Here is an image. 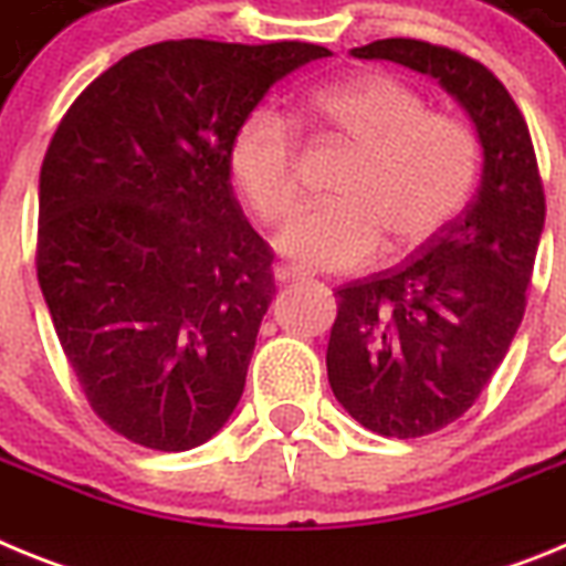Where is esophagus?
Instances as JSON below:
<instances>
[{
    "label": "esophagus",
    "instance_id": "34e87169",
    "mask_svg": "<svg viewBox=\"0 0 566 566\" xmlns=\"http://www.w3.org/2000/svg\"><path fill=\"white\" fill-rule=\"evenodd\" d=\"M306 269H300L294 266V263H280L277 269H274V277L280 280V283H289V280H300V277H306Z\"/></svg>",
    "mask_w": 566,
    "mask_h": 566
}]
</instances>
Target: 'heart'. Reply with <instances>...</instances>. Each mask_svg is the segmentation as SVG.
Returning <instances> with one entry per match:
<instances>
[{"label": "heart", "mask_w": 566, "mask_h": 566, "mask_svg": "<svg viewBox=\"0 0 566 566\" xmlns=\"http://www.w3.org/2000/svg\"><path fill=\"white\" fill-rule=\"evenodd\" d=\"M314 122L352 144V167L334 203L300 212L277 247L312 269H357L377 254L431 243L468 207L479 178V142L464 122L428 113L417 90L385 73H363L314 90ZM229 172L266 227L297 207V138L286 115L258 107L229 144Z\"/></svg>", "instance_id": "obj_1"}]
</instances>
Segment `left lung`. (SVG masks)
Segmentation results:
<instances>
[{
	"label": "left lung",
	"mask_w": 566,
	"mask_h": 566,
	"mask_svg": "<svg viewBox=\"0 0 566 566\" xmlns=\"http://www.w3.org/2000/svg\"><path fill=\"white\" fill-rule=\"evenodd\" d=\"M352 56L437 78L484 155L476 198L431 243L334 292V397L368 431L413 439L462 417L502 365L527 306L544 189L522 109L476 59L419 39H379Z\"/></svg>",
	"instance_id": "8db88e82"
}]
</instances>
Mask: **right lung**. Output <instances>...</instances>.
Wrapping results in <instances>:
<instances>
[{"label": "right lung", "instance_id": "1", "mask_svg": "<svg viewBox=\"0 0 566 566\" xmlns=\"http://www.w3.org/2000/svg\"><path fill=\"white\" fill-rule=\"evenodd\" d=\"M306 42H158L70 104L39 175L36 274L90 408L189 451L221 431L274 297L272 249L232 192L238 124Z\"/></svg>", "mask_w": 566, "mask_h": 566}]
</instances>
